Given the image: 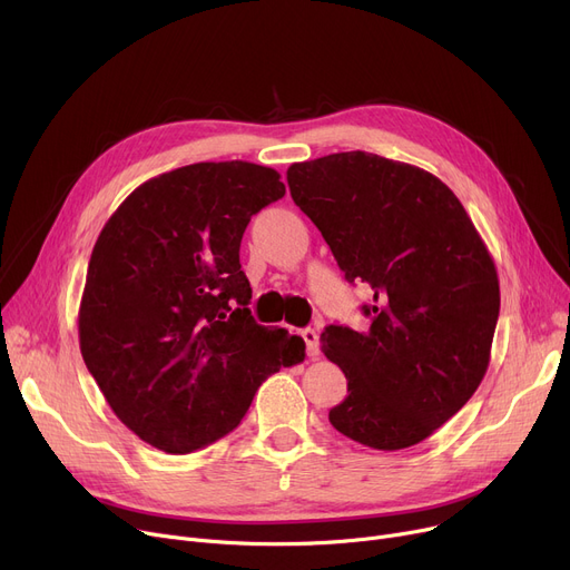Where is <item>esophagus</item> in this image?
<instances>
[{"instance_id": "34e87169", "label": "esophagus", "mask_w": 570, "mask_h": 570, "mask_svg": "<svg viewBox=\"0 0 570 570\" xmlns=\"http://www.w3.org/2000/svg\"><path fill=\"white\" fill-rule=\"evenodd\" d=\"M301 337L305 340V346H307V355L309 357H316L321 351H318V333L314 331V327H305V331H301Z\"/></svg>"}]
</instances>
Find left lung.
Returning <instances> with one entry per match:
<instances>
[{
	"label": "left lung",
	"mask_w": 570,
	"mask_h": 570,
	"mask_svg": "<svg viewBox=\"0 0 570 570\" xmlns=\"http://www.w3.org/2000/svg\"><path fill=\"white\" fill-rule=\"evenodd\" d=\"M344 279L372 288L365 333L321 342L348 381L327 417L344 436L402 451L453 417L481 385L499 318L494 261L458 196L432 173L370 153L286 170Z\"/></svg>",
	"instance_id": "1"
}]
</instances>
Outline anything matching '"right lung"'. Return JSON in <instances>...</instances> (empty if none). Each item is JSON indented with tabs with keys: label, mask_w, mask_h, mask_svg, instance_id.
<instances>
[{
	"label": "right lung",
	"mask_w": 570,
	"mask_h": 570,
	"mask_svg": "<svg viewBox=\"0 0 570 570\" xmlns=\"http://www.w3.org/2000/svg\"><path fill=\"white\" fill-rule=\"evenodd\" d=\"M286 194L279 173L203 161L147 179L89 258L78 335L115 415L170 455L233 432L258 385L305 361V342L258 325L239 267L249 219Z\"/></svg>",
	"instance_id": "right-lung-1"
}]
</instances>
